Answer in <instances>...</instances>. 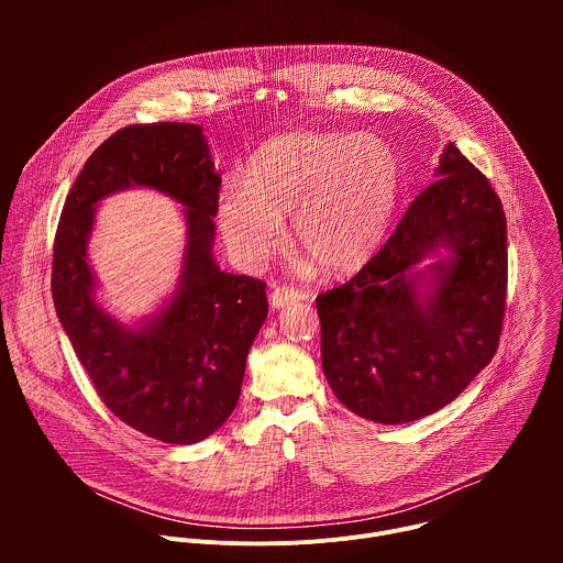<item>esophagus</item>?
<instances>
[{
  "mask_svg": "<svg viewBox=\"0 0 563 563\" xmlns=\"http://www.w3.org/2000/svg\"><path fill=\"white\" fill-rule=\"evenodd\" d=\"M300 298H302V291H300V289H296V287H291V285H280V287H276V289L272 291L269 302H272L274 309H280V307H285V305H289V302H296V300H300Z\"/></svg>",
  "mask_w": 563,
  "mask_h": 563,
  "instance_id": "34e87169",
  "label": "esophagus"
}]
</instances>
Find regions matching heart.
Here are the masks:
<instances>
[{
  "instance_id": "heart-1",
  "label": "heart",
  "mask_w": 563,
  "mask_h": 563,
  "mask_svg": "<svg viewBox=\"0 0 563 563\" xmlns=\"http://www.w3.org/2000/svg\"><path fill=\"white\" fill-rule=\"evenodd\" d=\"M398 194V155L380 137L287 133L254 155L243 187L222 194L218 224L231 254L256 265L280 247L283 220L294 216L296 247L343 276L374 256Z\"/></svg>"
}]
</instances>
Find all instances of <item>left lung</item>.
<instances>
[{
	"instance_id": "8db88e82",
	"label": "left lung",
	"mask_w": 563,
	"mask_h": 563,
	"mask_svg": "<svg viewBox=\"0 0 563 563\" xmlns=\"http://www.w3.org/2000/svg\"><path fill=\"white\" fill-rule=\"evenodd\" d=\"M445 246L448 262L418 294L411 269ZM506 213L488 178L450 142L437 180L387 243L347 283L316 296L320 356L336 398L354 415L394 426L454 400L484 369L504 328Z\"/></svg>"
}]
</instances>
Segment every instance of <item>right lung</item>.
I'll return each mask as SVG.
<instances>
[{"mask_svg": "<svg viewBox=\"0 0 563 563\" xmlns=\"http://www.w3.org/2000/svg\"><path fill=\"white\" fill-rule=\"evenodd\" d=\"M129 186L176 197L188 218L179 294L140 331L115 324L97 307L86 263L92 205ZM218 191L220 176L198 124H131L93 151L57 222L51 289L75 356L120 421L163 443H198L229 419L267 318V285L213 263Z\"/></svg>", "mask_w": 563, "mask_h": 563, "instance_id": "obj_1", "label": "right lung"}]
</instances>
